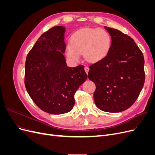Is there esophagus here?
<instances>
[{
  "label": "esophagus",
  "mask_w": 155,
  "mask_h": 155,
  "mask_svg": "<svg viewBox=\"0 0 155 155\" xmlns=\"http://www.w3.org/2000/svg\"><path fill=\"white\" fill-rule=\"evenodd\" d=\"M85 71L87 74H88V72L89 71V68H88V67H85Z\"/></svg>",
  "instance_id": "obj_1"
}]
</instances>
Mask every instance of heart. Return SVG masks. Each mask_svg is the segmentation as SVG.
Wrapping results in <instances>:
<instances>
[{
	"mask_svg": "<svg viewBox=\"0 0 155 155\" xmlns=\"http://www.w3.org/2000/svg\"><path fill=\"white\" fill-rule=\"evenodd\" d=\"M71 44L65 48V54L74 62H78L84 54L88 62L96 63L109 53L112 40L107 31L100 29L85 28L78 31L71 37Z\"/></svg>",
	"mask_w": 155,
	"mask_h": 155,
	"instance_id": "heart-1",
	"label": "heart"
}]
</instances>
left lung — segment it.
<instances>
[{
  "label": "left lung",
  "mask_w": 155,
  "mask_h": 155,
  "mask_svg": "<svg viewBox=\"0 0 155 155\" xmlns=\"http://www.w3.org/2000/svg\"><path fill=\"white\" fill-rule=\"evenodd\" d=\"M111 36L109 53L89 67L88 78L96 85L94 99L108 112L127 110L137 100L145 82L144 58L134 40L118 30L105 26Z\"/></svg>",
  "instance_id": "obj_1"
}]
</instances>
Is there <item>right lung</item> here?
<instances>
[{
	"instance_id": "add662e5",
	"label": "right lung",
	"mask_w": 155,
	"mask_h": 155,
	"mask_svg": "<svg viewBox=\"0 0 155 155\" xmlns=\"http://www.w3.org/2000/svg\"><path fill=\"white\" fill-rule=\"evenodd\" d=\"M64 32V27L54 26L43 33L26 60V91L39 109L51 114L71 110L75 93L87 79L83 65L67 67Z\"/></svg>"
}]
</instances>
